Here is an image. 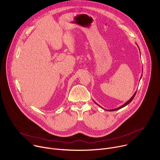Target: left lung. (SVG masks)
Listing matches in <instances>:
<instances>
[{
  "instance_id": "left-lung-1",
  "label": "left lung",
  "mask_w": 160,
  "mask_h": 160,
  "mask_svg": "<svg viewBox=\"0 0 160 160\" xmlns=\"http://www.w3.org/2000/svg\"><path fill=\"white\" fill-rule=\"evenodd\" d=\"M141 77H142V76H141ZM141 78H140V80H141ZM136 92H137V91H136ZM136 92L134 93V94L132 96V97L128 101H127L125 104H123L122 106H120V107H118V108H116V109H109V110H107V109H106V111H116V110H118V109H121V108H123V107H125V106H127V104H128L132 100H133V99L134 98V97H135V94H136ZM95 102V101H94ZM95 103L97 104V105H98L99 106H100L98 104H97L96 102H95Z\"/></svg>"
}]
</instances>
